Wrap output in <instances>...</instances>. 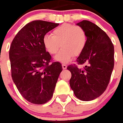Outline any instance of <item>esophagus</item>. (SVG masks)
<instances>
[{
  "instance_id": "1",
  "label": "esophagus",
  "mask_w": 123,
  "mask_h": 123,
  "mask_svg": "<svg viewBox=\"0 0 123 123\" xmlns=\"http://www.w3.org/2000/svg\"><path fill=\"white\" fill-rule=\"evenodd\" d=\"M62 68L63 69H67V64H62Z\"/></svg>"
}]
</instances>
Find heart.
I'll list each match as a JSON object with an SVG mask.
<instances>
[{
    "mask_svg": "<svg viewBox=\"0 0 123 123\" xmlns=\"http://www.w3.org/2000/svg\"><path fill=\"white\" fill-rule=\"evenodd\" d=\"M43 44L51 55L56 54L61 47L62 49L55 59L61 62H68L74 55L78 56L84 50L87 35L81 26L64 24L54 29L51 35H44Z\"/></svg>",
    "mask_w": 123,
    "mask_h": 123,
    "instance_id": "1",
    "label": "heart"
}]
</instances>
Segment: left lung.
Returning <instances> with one entry per match:
<instances>
[{
  "mask_svg": "<svg viewBox=\"0 0 123 123\" xmlns=\"http://www.w3.org/2000/svg\"><path fill=\"white\" fill-rule=\"evenodd\" d=\"M85 30L87 44L76 60L78 64L68 66L71 72L70 86L75 96L82 101L99 97L107 88L114 67V46L106 33L88 20L78 23Z\"/></svg>",
  "mask_w": 123,
  "mask_h": 123,
  "instance_id": "left-lung-1",
  "label": "left lung"
}]
</instances>
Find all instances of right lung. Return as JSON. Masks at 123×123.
I'll list each match as a JSON object with an SVG mask.
<instances>
[{"label": "right lung", "instance_id": "obj_1", "mask_svg": "<svg viewBox=\"0 0 123 123\" xmlns=\"http://www.w3.org/2000/svg\"><path fill=\"white\" fill-rule=\"evenodd\" d=\"M59 24L35 20L23 27L12 41L9 50L12 80L25 99L33 104H44L53 95L59 74V62L43 44V37Z\"/></svg>", "mask_w": 123, "mask_h": 123}]
</instances>
